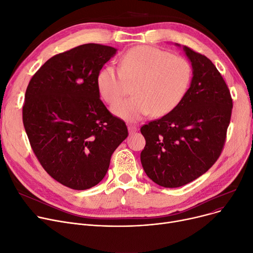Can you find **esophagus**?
Segmentation results:
<instances>
[{
    "mask_svg": "<svg viewBox=\"0 0 253 253\" xmlns=\"http://www.w3.org/2000/svg\"><path fill=\"white\" fill-rule=\"evenodd\" d=\"M128 131H129V134H133V133H135V132L137 131V126H136V125H132V124H130V125L128 126Z\"/></svg>",
    "mask_w": 253,
    "mask_h": 253,
    "instance_id": "1",
    "label": "esophagus"
}]
</instances>
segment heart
<instances>
[{
    "instance_id": "heart-1",
    "label": "heart",
    "mask_w": 253,
    "mask_h": 253,
    "mask_svg": "<svg viewBox=\"0 0 253 253\" xmlns=\"http://www.w3.org/2000/svg\"><path fill=\"white\" fill-rule=\"evenodd\" d=\"M193 76L190 62L170 52L140 46L123 55L120 69L108 65L97 75V89L109 104L118 102L133 85L134 96L113 106L120 118L136 121L153 112L156 117L176 109L187 93Z\"/></svg>"
}]
</instances>
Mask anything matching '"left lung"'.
I'll list each match as a JSON object with an SVG mask.
<instances>
[{
    "instance_id": "8db88e82",
    "label": "left lung",
    "mask_w": 253,
    "mask_h": 253,
    "mask_svg": "<svg viewBox=\"0 0 253 253\" xmlns=\"http://www.w3.org/2000/svg\"><path fill=\"white\" fill-rule=\"evenodd\" d=\"M183 50L193 66L189 90L176 109L140 128L143 170L164 188L187 184L217 161L233 109L230 90L215 65L190 47Z\"/></svg>"
}]
</instances>
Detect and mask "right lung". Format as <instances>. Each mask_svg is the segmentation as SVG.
<instances>
[{
    "instance_id": "obj_1",
    "label": "right lung",
    "mask_w": 253,
    "mask_h": 253,
    "mask_svg": "<svg viewBox=\"0 0 253 253\" xmlns=\"http://www.w3.org/2000/svg\"><path fill=\"white\" fill-rule=\"evenodd\" d=\"M116 51L90 43L59 53L37 71L25 91L22 121L31 147L47 173L73 190L99 183L128 136L125 122L100 100L96 83Z\"/></svg>"
}]
</instances>
